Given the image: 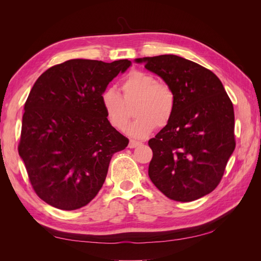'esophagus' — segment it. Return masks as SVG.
Masks as SVG:
<instances>
[{
	"mask_svg": "<svg viewBox=\"0 0 261 261\" xmlns=\"http://www.w3.org/2000/svg\"><path fill=\"white\" fill-rule=\"evenodd\" d=\"M141 143L140 141H137V140H134V139H130L129 140V144H128V147L129 148H135L137 146H139Z\"/></svg>",
	"mask_w": 261,
	"mask_h": 261,
	"instance_id": "1",
	"label": "esophagus"
}]
</instances>
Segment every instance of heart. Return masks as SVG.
<instances>
[{"label":"heart","instance_id":"1","mask_svg":"<svg viewBox=\"0 0 261 261\" xmlns=\"http://www.w3.org/2000/svg\"><path fill=\"white\" fill-rule=\"evenodd\" d=\"M123 97L113 88L101 92L100 101L109 123L117 130H124L130 120L134 105L136 118L127 133L130 136L143 138L156 126H167L175 113L176 93L172 87L149 73L132 70L121 83Z\"/></svg>","mask_w":261,"mask_h":261}]
</instances>
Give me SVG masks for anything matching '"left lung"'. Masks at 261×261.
Returning a JSON list of instances; mask_svg holds the SVG:
<instances>
[{"label":"left lung","instance_id":"obj_1","mask_svg":"<svg viewBox=\"0 0 261 261\" xmlns=\"http://www.w3.org/2000/svg\"><path fill=\"white\" fill-rule=\"evenodd\" d=\"M176 93L172 121L148 141V174L168 198L188 202L211 193L235 149L234 109L210 69L177 55L136 59Z\"/></svg>","mask_w":261,"mask_h":261}]
</instances>
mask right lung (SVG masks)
I'll return each instance as SVG.
<instances>
[{
    "instance_id": "1",
    "label": "right lung",
    "mask_w": 261,
    "mask_h": 261,
    "mask_svg": "<svg viewBox=\"0 0 261 261\" xmlns=\"http://www.w3.org/2000/svg\"><path fill=\"white\" fill-rule=\"evenodd\" d=\"M130 61L69 60L46 69L25 103L18 153L39 198L62 210L89 203L112 155L128 139L109 123L100 96Z\"/></svg>"
}]
</instances>
